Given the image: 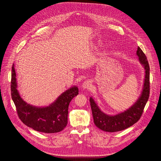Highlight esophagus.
Wrapping results in <instances>:
<instances>
[{"label": "esophagus", "instance_id": "obj_1", "mask_svg": "<svg viewBox=\"0 0 161 161\" xmlns=\"http://www.w3.org/2000/svg\"><path fill=\"white\" fill-rule=\"evenodd\" d=\"M91 84H92L90 80H85L82 83V87L83 89H88V88H89L91 87Z\"/></svg>", "mask_w": 161, "mask_h": 161}]
</instances>
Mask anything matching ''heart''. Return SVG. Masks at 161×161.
Wrapping results in <instances>:
<instances>
[{"label":"heart","instance_id":"heart-1","mask_svg":"<svg viewBox=\"0 0 161 161\" xmlns=\"http://www.w3.org/2000/svg\"><path fill=\"white\" fill-rule=\"evenodd\" d=\"M64 69V68H63V69Z\"/></svg>","mask_w":161,"mask_h":161}]
</instances>
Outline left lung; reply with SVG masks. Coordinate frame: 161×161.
<instances>
[{"instance_id": "1", "label": "left lung", "mask_w": 161, "mask_h": 161, "mask_svg": "<svg viewBox=\"0 0 161 161\" xmlns=\"http://www.w3.org/2000/svg\"><path fill=\"white\" fill-rule=\"evenodd\" d=\"M136 55L140 63L144 66L145 75L141 96L131 108L116 115L109 116L103 113L93 99L90 97L94 124L103 131L116 132L123 130L136 123L142 116L150 94V67L145 53L139 47L136 50Z\"/></svg>"}]
</instances>
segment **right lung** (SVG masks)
<instances>
[{"label":"right lung","mask_w":161,"mask_h":161,"mask_svg":"<svg viewBox=\"0 0 161 161\" xmlns=\"http://www.w3.org/2000/svg\"><path fill=\"white\" fill-rule=\"evenodd\" d=\"M11 84L12 99L18 115L24 124L36 131L46 133L59 132L67 126L69 105L71 100L79 94L77 87L74 86L62 93L50 106L38 108L27 104L19 96L14 64L12 67Z\"/></svg>","instance_id":"right-lung-1"}]
</instances>
